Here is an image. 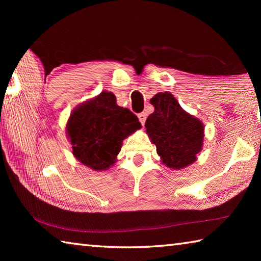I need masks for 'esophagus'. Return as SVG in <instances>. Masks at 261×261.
Returning <instances> with one entry per match:
<instances>
[{"label":"esophagus","mask_w":261,"mask_h":261,"mask_svg":"<svg viewBox=\"0 0 261 261\" xmlns=\"http://www.w3.org/2000/svg\"><path fill=\"white\" fill-rule=\"evenodd\" d=\"M138 118H139V121H140L141 124L144 125L145 121H146V114H145V113H140V114L138 115Z\"/></svg>","instance_id":"1"}]
</instances>
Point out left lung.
Listing matches in <instances>:
<instances>
[{"label": "left lung", "mask_w": 261, "mask_h": 261, "mask_svg": "<svg viewBox=\"0 0 261 261\" xmlns=\"http://www.w3.org/2000/svg\"><path fill=\"white\" fill-rule=\"evenodd\" d=\"M154 112L145 123L151 141L168 168L182 169L197 160L204 140V124L180 107L171 93H158L151 99Z\"/></svg>", "instance_id": "left-lung-1"}]
</instances>
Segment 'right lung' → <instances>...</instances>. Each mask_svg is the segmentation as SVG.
I'll list each match as a JSON object with an SVG mask.
<instances>
[{
	"label": "right lung",
	"mask_w": 261,
	"mask_h": 261,
	"mask_svg": "<svg viewBox=\"0 0 261 261\" xmlns=\"http://www.w3.org/2000/svg\"><path fill=\"white\" fill-rule=\"evenodd\" d=\"M141 127L138 117L120 107L112 92H101L73 110L67 135L74 158L93 170H106L116 161L122 143Z\"/></svg>",
	"instance_id": "right-lung-1"
}]
</instances>
